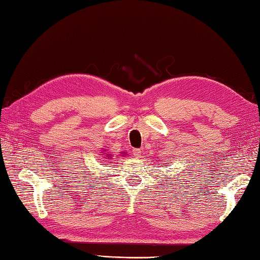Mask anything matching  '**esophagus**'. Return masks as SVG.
I'll return each mask as SVG.
<instances>
[{
  "label": "esophagus",
  "instance_id": "1",
  "mask_svg": "<svg viewBox=\"0 0 260 260\" xmlns=\"http://www.w3.org/2000/svg\"><path fill=\"white\" fill-rule=\"evenodd\" d=\"M140 154H141V150L138 148H134L132 149V155L135 156V157H140Z\"/></svg>",
  "mask_w": 260,
  "mask_h": 260
}]
</instances>
